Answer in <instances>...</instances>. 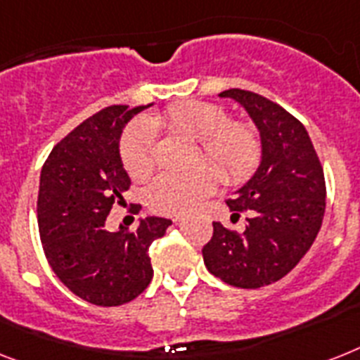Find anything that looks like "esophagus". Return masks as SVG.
Listing matches in <instances>:
<instances>
[{
	"instance_id": "esophagus-1",
	"label": "esophagus",
	"mask_w": 360,
	"mask_h": 360,
	"mask_svg": "<svg viewBox=\"0 0 360 360\" xmlns=\"http://www.w3.org/2000/svg\"><path fill=\"white\" fill-rule=\"evenodd\" d=\"M174 221H175V224H179V221H183V216H175Z\"/></svg>"
}]
</instances>
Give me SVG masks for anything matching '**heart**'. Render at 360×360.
<instances>
[{"label":"heart","instance_id":"obj_1","mask_svg":"<svg viewBox=\"0 0 360 360\" xmlns=\"http://www.w3.org/2000/svg\"><path fill=\"white\" fill-rule=\"evenodd\" d=\"M155 125L198 142L194 162H212L227 183L248 179L261 160V136L250 122L227 120L221 107L205 101L170 105L151 122L131 124L120 140V159L133 179H146L155 168ZM218 174L201 165L188 174H160L146 188V203L159 214H185L212 194Z\"/></svg>","mask_w":360,"mask_h":360}]
</instances>
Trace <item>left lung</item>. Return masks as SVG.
Listing matches in <instances>:
<instances>
[{"mask_svg": "<svg viewBox=\"0 0 360 360\" xmlns=\"http://www.w3.org/2000/svg\"><path fill=\"white\" fill-rule=\"evenodd\" d=\"M261 131L255 175L227 200L231 220L250 212L244 233L212 221L201 253L207 270L227 285L261 288L279 281L311 250L326 212V177L309 133L281 105L251 90H224Z\"/></svg>", "mask_w": 360, "mask_h": 360, "instance_id": "obj_1", "label": "left lung"}]
</instances>
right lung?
Wrapping results in <instances>:
<instances>
[{"mask_svg":"<svg viewBox=\"0 0 360 360\" xmlns=\"http://www.w3.org/2000/svg\"><path fill=\"white\" fill-rule=\"evenodd\" d=\"M150 105H110L86 118L48 155L37 214L44 255L75 296L99 307L131 302L153 277L150 246L172 220L148 216L136 231L110 233L105 220L124 203L131 179L120 159L122 127Z\"/></svg>","mask_w":360,"mask_h":360,"instance_id":"obj_1","label":"right lung"}]
</instances>
